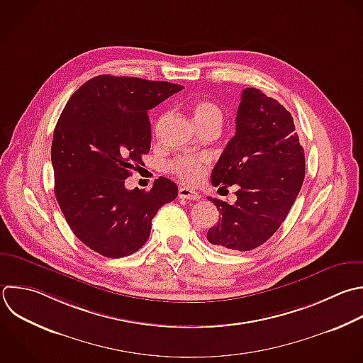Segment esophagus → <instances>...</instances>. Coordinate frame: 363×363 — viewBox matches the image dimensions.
Here are the masks:
<instances>
[{"mask_svg": "<svg viewBox=\"0 0 363 363\" xmlns=\"http://www.w3.org/2000/svg\"><path fill=\"white\" fill-rule=\"evenodd\" d=\"M179 197L180 199H184V200H199L200 199V194L191 189H187V187H180L179 189Z\"/></svg>", "mask_w": 363, "mask_h": 363, "instance_id": "obj_1", "label": "esophagus"}]
</instances>
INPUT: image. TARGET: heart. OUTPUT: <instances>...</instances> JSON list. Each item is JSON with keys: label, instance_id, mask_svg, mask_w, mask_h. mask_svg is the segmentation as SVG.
<instances>
[{"label": "heart", "instance_id": "heart-1", "mask_svg": "<svg viewBox=\"0 0 363 363\" xmlns=\"http://www.w3.org/2000/svg\"><path fill=\"white\" fill-rule=\"evenodd\" d=\"M191 116L197 128L216 126L221 128L223 123V111L221 108L208 99H199L190 105ZM208 159L203 156H182L172 162V172L180 177L187 184H196L201 180L206 173Z\"/></svg>", "mask_w": 363, "mask_h": 363}]
</instances>
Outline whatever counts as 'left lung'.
<instances>
[{"label": "left lung", "mask_w": 363, "mask_h": 363, "mask_svg": "<svg viewBox=\"0 0 363 363\" xmlns=\"http://www.w3.org/2000/svg\"><path fill=\"white\" fill-rule=\"evenodd\" d=\"M305 177V156L291 113L259 89L245 88L235 118V135L211 173L214 187L238 186L237 201L211 199L218 223L208 242L231 251L262 245L284 223Z\"/></svg>", "instance_id": "8db88e82"}]
</instances>
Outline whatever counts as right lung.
<instances>
[{
  "label": "right lung",
  "instance_id": "obj_1",
  "mask_svg": "<svg viewBox=\"0 0 363 363\" xmlns=\"http://www.w3.org/2000/svg\"><path fill=\"white\" fill-rule=\"evenodd\" d=\"M183 88L99 75L64 108L51 149L55 197L74 234L95 252L108 258L136 252L159 208L177 197V186L166 177L149 191L128 190L125 180L150 150L147 112Z\"/></svg>",
  "mask_w": 363,
  "mask_h": 363
}]
</instances>
